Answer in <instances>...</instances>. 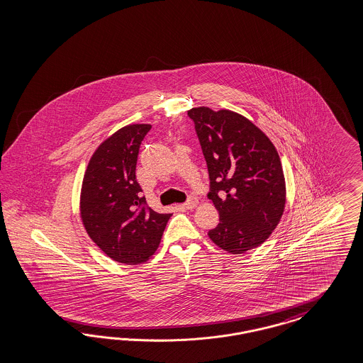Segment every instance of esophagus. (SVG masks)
<instances>
[{"instance_id": "obj_1", "label": "esophagus", "mask_w": 363, "mask_h": 363, "mask_svg": "<svg viewBox=\"0 0 363 363\" xmlns=\"http://www.w3.org/2000/svg\"><path fill=\"white\" fill-rule=\"evenodd\" d=\"M198 205V199L196 197H190L187 199L186 202L184 203V208L186 209H194Z\"/></svg>"}]
</instances>
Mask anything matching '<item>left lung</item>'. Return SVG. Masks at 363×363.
Instances as JSON below:
<instances>
[{
    "label": "left lung",
    "mask_w": 363,
    "mask_h": 363,
    "mask_svg": "<svg viewBox=\"0 0 363 363\" xmlns=\"http://www.w3.org/2000/svg\"><path fill=\"white\" fill-rule=\"evenodd\" d=\"M187 116L206 160L208 198L220 213L210 240L228 253H246L270 237L285 210L278 152L262 130L235 111L201 106Z\"/></svg>",
    "instance_id": "8db88e82"
}]
</instances>
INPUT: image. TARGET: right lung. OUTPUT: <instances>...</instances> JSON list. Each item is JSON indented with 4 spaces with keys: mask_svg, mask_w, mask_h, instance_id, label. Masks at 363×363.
Returning <instances> with one entry per match:
<instances>
[{
    "mask_svg": "<svg viewBox=\"0 0 363 363\" xmlns=\"http://www.w3.org/2000/svg\"><path fill=\"white\" fill-rule=\"evenodd\" d=\"M152 129L134 123L99 145L89 161L81 189V220L85 230L111 259L143 264L157 250L172 214L147 206L135 178L140 146Z\"/></svg>",
    "mask_w": 363,
    "mask_h": 363,
    "instance_id": "obj_1",
    "label": "right lung"
}]
</instances>
